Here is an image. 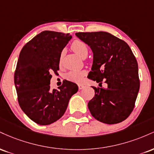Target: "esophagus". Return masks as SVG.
<instances>
[{"label": "esophagus", "mask_w": 154, "mask_h": 154, "mask_svg": "<svg viewBox=\"0 0 154 154\" xmlns=\"http://www.w3.org/2000/svg\"><path fill=\"white\" fill-rule=\"evenodd\" d=\"M84 87H85V86L82 85H78V88H79V91H80V90L83 89V88H84Z\"/></svg>", "instance_id": "34e87169"}]
</instances>
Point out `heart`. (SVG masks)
<instances>
[{"instance_id":"obj_1","label":"heart","mask_w":154,"mask_h":154,"mask_svg":"<svg viewBox=\"0 0 154 154\" xmlns=\"http://www.w3.org/2000/svg\"><path fill=\"white\" fill-rule=\"evenodd\" d=\"M72 49L77 54L78 56H80L82 59L87 57L89 52V48H88V45L85 43L84 41L80 40H76L71 45ZM64 51H61L59 57V63H61L62 61ZM87 75V71L86 70H80V71H75V70H72V71L68 72L65 75V78L67 80L71 81V82L80 83L82 82L84 79L85 77Z\"/></svg>"}]
</instances>
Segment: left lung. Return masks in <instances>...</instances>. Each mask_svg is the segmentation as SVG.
<instances>
[{"instance_id":"obj_1","label":"left lung","mask_w":154,"mask_h":154,"mask_svg":"<svg viewBox=\"0 0 154 154\" xmlns=\"http://www.w3.org/2000/svg\"><path fill=\"white\" fill-rule=\"evenodd\" d=\"M93 52L88 78L107 88L93 87L95 96L88 102L92 116L108 125L117 124L130 116L140 89L137 60L128 44L106 32H77Z\"/></svg>"}]
</instances>
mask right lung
I'll list each match as a JSON object with an SVG mask.
<instances>
[{
	"label": "right lung",
	"mask_w": 154,
	"mask_h": 154,
	"mask_svg": "<svg viewBox=\"0 0 154 154\" xmlns=\"http://www.w3.org/2000/svg\"><path fill=\"white\" fill-rule=\"evenodd\" d=\"M72 38L69 33L43 31L22 48L14 73L17 98L22 111L40 125L55 122L63 115L71 97L78 91L65 81L51 90V72L59 70V57Z\"/></svg>",
	"instance_id": "1"
}]
</instances>
